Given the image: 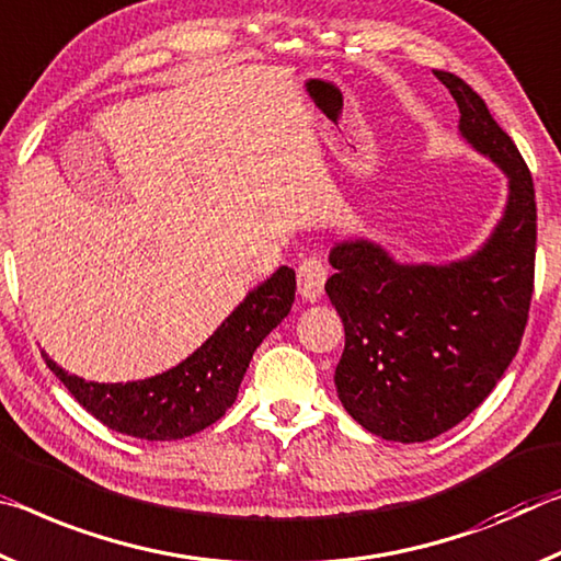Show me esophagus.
Wrapping results in <instances>:
<instances>
[{"label": "esophagus", "mask_w": 561, "mask_h": 561, "mask_svg": "<svg viewBox=\"0 0 561 561\" xmlns=\"http://www.w3.org/2000/svg\"><path fill=\"white\" fill-rule=\"evenodd\" d=\"M298 293L306 300H318L325 290V280H328V268L323 261L318 259H306L298 265Z\"/></svg>", "instance_id": "obj_1"}]
</instances>
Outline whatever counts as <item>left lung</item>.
<instances>
[{"mask_svg": "<svg viewBox=\"0 0 561 561\" xmlns=\"http://www.w3.org/2000/svg\"><path fill=\"white\" fill-rule=\"evenodd\" d=\"M460 106L462 141L507 179L480 248L447 263H402L355 236L330 248L325 293L345 328L335 388L355 422L390 443H425L492 392L525 333L535 288V183L477 91L435 71Z\"/></svg>", "mask_w": 561, "mask_h": 561, "instance_id": "1", "label": "left lung"}]
</instances>
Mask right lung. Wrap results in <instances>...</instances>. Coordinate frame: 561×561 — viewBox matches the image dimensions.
Masks as SVG:
<instances>
[{
	"mask_svg": "<svg viewBox=\"0 0 561 561\" xmlns=\"http://www.w3.org/2000/svg\"><path fill=\"white\" fill-rule=\"evenodd\" d=\"M293 300L296 271L280 265L268 280L248 290L231 316L186 360L146 380L94 382L67 373L47 353L44 360L73 400L114 433L149 443L183 439L226 415L255 347L288 318Z\"/></svg>",
	"mask_w": 561,
	"mask_h": 561,
	"instance_id": "right-lung-1",
	"label": "right lung"
}]
</instances>
